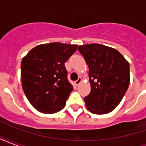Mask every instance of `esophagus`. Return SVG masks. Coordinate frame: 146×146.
Masks as SVG:
<instances>
[{
    "label": "esophagus",
    "mask_w": 146,
    "mask_h": 146,
    "mask_svg": "<svg viewBox=\"0 0 146 146\" xmlns=\"http://www.w3.org/2000/svg\"><path fill=\"white\" fill-rule=\"evenodd\" d=\"M81 82H82V78H81V77H79L78 80H76V81H75V84H76V86L79 85L80 84Z\"/></svg>",
    "instance_id": "esophagus-1"
}]
</instances>
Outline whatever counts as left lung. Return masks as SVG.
Masks as SVG:
<instances>
[{
	"mask_svg": "<svg viewBox=\"0 0 146 146\" xmlns=\"http://www.w3.org/2000/svg\"><path fill=\"white\" fill-rule=\"evenodd\" d=\"M78 50L89 68L91 92L84 98L94 114H106L119 104L128 88L130 66L115 48L99 44L80 45Z\"/></svg>",
	"mask_w": 146,
	"mask_h": 146,
	"instance_id": "left-lung-1",
	"label": "left lung"
}]
</instances>
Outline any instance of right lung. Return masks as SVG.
I'll use <instances>...</instances> for the list:
<instances>
[{
    "label": "right lung",
    "mask_w": 146,
    "mask_h": 146,
    "mask_svg": "<svg viewBox=\"0 0 146 146\" xmlns=\"http://www.w3.org/2000/svg\"><path fill=\"white\" fill-rule=\"evenodd\" d=\"M77 46L58 42L43 44L23 58L22 87L30 104L39 112L51 114L65 107L73 87L67 80L64 63Z\"/></svg>",
    "instance_id": "right-lung-1"
}]
</instances>
